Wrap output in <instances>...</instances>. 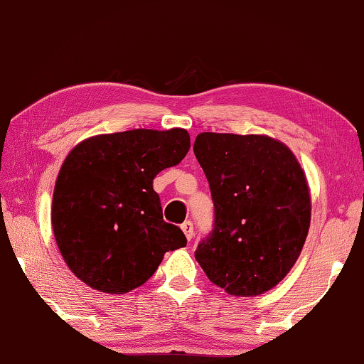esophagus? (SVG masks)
I'll use <instances>...</instances> for the list:
<instances>
[{
    "instance_id": "esophagus-1",
    "label": "esophagus",
    "mask_w": 364,
    "mask_h": 364,
    "mask_svg": "<svg viewBox=\"0 0 364 364\" xmlns=\"http://www.w3.org/2000/svg\"><path fill=\"white\" fill-rule=\"evenodd\" d=\"M181 228H182V231H183V234H186V237L188 240L193 237V223L192 221H186Z\"/></svg>"
}]
</instances>
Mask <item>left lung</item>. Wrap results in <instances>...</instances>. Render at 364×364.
<instances>
[{
  "label": "left lung",
  "instance_id": "obj_1",
  "mask_svg": "<svg viewBox=\"0 0 364 364\" xmlns=\"http://www.w3.org/2000/svg\"><path fill=\"white\" fill-rule=\"evenodd\" d=\"M193 153L215 203L213 231L195 259L229 294L268 291L291 270L309 231L304 171L287 144L265 135L205 132Z\"/></svg>",
  "mask_w": 364,
  "mask_h": 364
}]
</instances>
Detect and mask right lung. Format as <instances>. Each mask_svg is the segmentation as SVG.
Here are the masks:
<instances>
[{
	"mask_svg": "<svg viewBox=\"0 0 364 364\" xmlns=\"http://www.w3.org/2000/svg\"><path fill=\"white\" fill-rule=\"evenodd\" d=\"M183 128L91 136L61 164L52 201L55 240L70 270L87 287L124 294L153 277L166 252L187 245L163 220L154 177L186 158Z\"/></svg>",
	"mask_w": 364,
	"mask_h": 364,
	"instance_id": "1",
	"label": "right lung"
}]
</instances>
